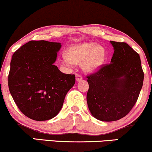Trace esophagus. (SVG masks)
<instances>
[{
  "mask_svg": "<svg viewBox=\"0 0 152 152\" xmlns=\"http://www.w3.org/2000/svg\"><path fill=\"white\" fill-rule=\"evenodd\" d=\"M76 79L77 81H80V80H82V76L80 75L76 74Z\"/></svg>",
  "mask_w": 152,
  "mask_h": 152,
  "instance_id": "34e87169",
  "label": "esophagus"
}]
</instances>
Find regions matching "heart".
Wrapping results in <instances>:
<instances>
[{"mask_svg": "<svg viewBox=\"0 0 152 152\" xmlns=\"http://www.w3.org/2000/svg\"><path fill=\"white\" fill-rule=\"evenodd\" d=\"M63 63L66 65L80 64L83 70L93 72L101 67L106 57L102 46L94 43H80L71 46L65 52Z\"/></svg>", "mask_w": 152, "mask_h": 152, "instance_id": "heart-1", "label": "heart"}]
</instances>
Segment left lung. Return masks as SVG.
Masks as SVG:
<instances>
[{
  "label": "left lung",
  "mask_w": 152,
  "mask_h": 152,
  "mask_svg": "<svg viewBox=\"0 0 152 152\" xmlns=\"http://www.w3.org/2000/svg\"><path fill=\"white\" fill-rule=\"evenodd\" d=\"M110 43L114 50L111 63L87 76L88 108L102 121L126 116L137 100L144 80L139 54L124 42Z\"/></svg>",
  "instance_id": "8db88e82"
}]
</instances>
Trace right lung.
<instances>
[{
	"label": "right lung",
	"instance_id": "add662e5",
	"mask_svg": "<svg viewBox=\"0 0 152 152\" xmlns=\"http://www.w3.org/2000/svg\"><path fill=\"white\" fill-rule=\"evenodd\" d=\"M61 46L59 43L31 41L13 54L9 90L20 110L31 119L41 121L57 116L75 84L74 74H64L54 65Z\"/></svg>",
	"mask_w": 152,
	"mask_h": 152
}]
</instances>
